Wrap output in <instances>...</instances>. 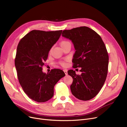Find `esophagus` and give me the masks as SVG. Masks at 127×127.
Here are the masks:
<instances>
[{"mask_svg": "<svg viewBox=\"0 0 127 127\" xmlns=\"http://www.w3.org/2000/svg\"><path fill=\"white\" fill-rule=\"evenodd\" d=\"M64 72L65 74L66 75H67L68 73H67V69H64Z\"/></svg>", "mask_w": 127, "mask_h": 127, "instance_id": "1", "label": "esophagus"}]
</instances>
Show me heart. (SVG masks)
I'll return each mask as SVG.
<instances>
[{
    "instance_id": "b5f03b06",
    "label": "heart",
    "mask_w": 127,
    "mask_h": 127,
    "mask_svg": "<svg viewBox=\"0 0 127 127\" xmlns=\"http://www.w3.org/2000/svg\"><path fill=\"white\" fill-rule=\"evenodd\" d=\"M69 43V42H67V41H63L61 42V44H60V45H61V46H63V45H65V44H67V43ZM61 64L63 66H66V63H65V62H61Z\"/></svg>"
}]
</instances>
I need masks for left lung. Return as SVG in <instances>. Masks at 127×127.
<instances>
[{"label":"left lung","instance_id":"left-lung-1","mask_svg":"<svg viewBox=\"0 0 127 127\" xmlns=\"http://www.w3.org/2000/svg\"><path fill=\"white\" fill-rule=\"evenodd\" d=\"M62 36L74 46L73 67L81 68L80 75L72 69L68 71L73 79L72 94L81 100H89L98 94L107 76L109 56L105 45L100 35L88 27L64 30Z\"/></svg>","mask_w":127,"mask_h":127}]
</instances>
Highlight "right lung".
Masks as SVG:
<instances>
[{
    "label": "right lung",
    "instance_id": "1",
    "mask_svg": "<svg viewBox=\"0 0 127 127\" xmlns=\"http://www.w3.org/2000/svg\"><path fill=\"white\" fill-rule=\"evenodd\" d=\"M62 30H32L21 39L17 46L15 65L19 82L26 94L37 102L49 100L54 94V86L65 76L62 70L42 71L52 47L58 41Z\"/></svg>",
    "mask_w": 127,
    "mask_h": 127
}]
</instances>
